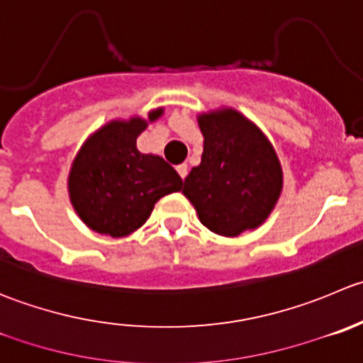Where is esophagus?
Masks as SVG:
<instances>
[{"mask_svg":"<svg viewBox=\"0 0 363 363\" xmlns=\"http://www.w3.org/2000/svg\"><path fill=\"white\" fill-rule=\"evenodd\" d=\"M177 172H179V175H181L182 179H186V175H188V164H186V163L177 164Z\"/></svg>","mask_w":363,"mask_h":363,"instance_id":"obj_1","label":"esophagus"}]
</instances>
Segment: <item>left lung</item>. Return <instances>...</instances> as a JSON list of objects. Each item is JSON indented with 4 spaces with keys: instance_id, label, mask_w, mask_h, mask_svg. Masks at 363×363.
<instances>
[{
    "instance_id": "1",
    "label": "left lung",
    "mask_w": 363,
    "mask_h": 363,
    "mask_svg": "<svg viewBox=\"0 0 363 363\" xmlns=\"http://www.w3.org/2000/svg\"><path fill=\"white\" fill-rule=\"evenodd\" d=\"M203 152L184 179L186 199L214 234L235 238L266 221L282 193L279 156L262 131L232 108L199 115Z\"/></svg>"
}]
</instances>
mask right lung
<instances>
[{"label": "right lung", "instance_id": "1", "mask_svg": "<svg viewBox=\"0 0 363 363\" xmlns=\"http://www.w3.org/2000/svg\"><path fill=\"white\" fill-rule=\"evenodd\" d=\"M161 115L163 108H157L147 121L131 117L108 122L76 154L69 196L86 227L124 238L145 223L161 196L182 189V179L172 164L136 149L140 133Z\"/></svg>", "mask_w": 363, "mask_h": 363}]
</instances>
